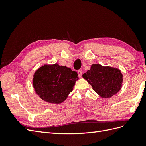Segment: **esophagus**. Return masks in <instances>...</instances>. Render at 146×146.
<instances>
[{"label":"esophagus","mask_w":146,"mask_h":146,"mask_svg":"<svg viewBox=\"0 0 146 146\" xmlns=\"http://www.w3.org/2000/svg\"><path fill=\"white\" fill-rule=\"evenodd\" d=\"M78 77H82V72L80 70H78Z\"/></svg>","instance_id":"esophagus-1"}]
</instances>
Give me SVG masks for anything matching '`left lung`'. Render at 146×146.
Returning <instances> with one entry per match:
<instances>
[{
  "label": "left lung",
  "mask_w": 146,
  "mask_h": 146,
  "mask_svg": "<svg viewBox=\"0 0 146 146\" xmlns=\"http://www.w3.org/2000/svg\"><path fill=\"white\" fill-rule=\"evenodd\" d=\"M93 90L102 98H109L120 90L122 75L117 69L92 64L90 70L83 74Z\"/></svg>",
  "instance_id": "1"
}]
</instances>
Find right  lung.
Here are the masks:
<instances>
[{"instance_id": "obj_1", "label": "right lung", "mask_w": 146, "mask_h": 146, "mask_svg": "<svg viewBox=\"0 0 146 146\" xmlns=\"http://www.w3.org/2000/svg\"><path fill=\"white\" fill-rule=\"evenodd\" d=\"M76 71L66 66L44 65L35 73L33 88L40 98L49 103L60 104L73 90L78 79Z\"/></svg>"}]
</instances>
